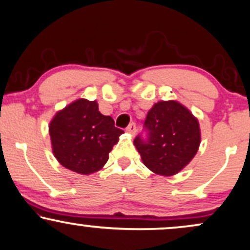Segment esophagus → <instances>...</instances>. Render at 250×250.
<instances>
[{"label": "esophagus", "mask_w": 250, "mask_h": 250, "mask_svg": "<svg viewBox=\"0 0 250 250\" xmlns=\"http://www.w3.org/2000/svg\"><path fill=\"white\" fill-rule=\"evenodd\" d=\"M136 130H137V127H136L135 123H130V125H129L128 127H127V131L129 132V134H131V135H135L136 134Z\"/></svg>", "instance_id": "esophagus-1"}]
</instances>
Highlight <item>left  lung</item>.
<instances>
[{
	"instance_id": "8db88e82",
	"label": "left lung",
	"mask_w": 250,
	"mask_h": 250,
	"mask_svg": "<svg viewBox=\"0 0 250 250\" xmlns=\"http://www.w3.org/2000/svg\"><path fill=\"white\" fill-rule=\"evenodd\" d=\"M145 135L134 144L144 165L156 174L170 176L188 165L201 143L198 121L178 102H160L148 110Z\"/></svg>"
}]
</instances>
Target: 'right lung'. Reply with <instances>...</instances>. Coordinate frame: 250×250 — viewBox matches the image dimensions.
<instances>
[{
    "instance_id": "obj_1",
    "label": "right lung",
    "mask_w": 250,
    "mask_h": 250,
    "mask_svg": "<svg viewBox=\"0 0 250 250\" xmlns=\"http://www.w3.org/2000/svg\"><path fill=\"white\" fill-rule=\"evenodd\" d=\"M122 132L114 120L99 112L97 102L86 99L60 110L49 125L56 159L65 168L85 175L105 165Z\"/></svg>"
}]
</instances>
